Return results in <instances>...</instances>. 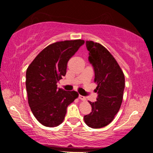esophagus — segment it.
<instances>
[{
    "mask_svg": "<svg viewBox=\"0 0 153 153\" xmlns=\"http://www.w3.org/2000/svg\"><path fill=\"white\" fill-rule=\"evenodd\" d=\"M79 99H80V100H86V97H84V96H82V95H79Z\"/></svg>",
    "mask_w": 153,
    "mask_h": 153,
    "instance_id": "obj_1",
    "label": "esophagus"
}]
</instances>
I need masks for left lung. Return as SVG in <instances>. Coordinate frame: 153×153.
Masks as SVG:
<instances>
[{"label": "left lung", "mask_w": 153, "mask_h": 153, "mask_svg": "<svg viewBox=\"0 0 153 153\" xmlns=\"http://www.w3.org/2000/svg\"><path fill=\"white\" fill-rule=\"evenodd\" d=\"M89 61L94 67V82L97 86V100L90 102L92 112L84 120L90 128L105 127L118 113L123 100L125 77L117 61L107 48L99 43L87 40Z\"/></svg>", "instance_id": "left-lung-1"}]
</instances>
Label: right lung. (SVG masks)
<instances>
[{"label":"right lung","mask_w":153,"mask_h":153,"mask_svg":"<svg viewBox=\"0 0 153 153\" xmlns=\"http://www.w3.org/2000/svg\"><path fill=\"white\" fill-rule=\"evenodd\" d=\"M84 44L83 40H65L46 46L28 66L26 90L28 103L36 120L46 127L63 122L67 108L78 97L76 91L58 88L57 83L66 74L67 62Z\"/></svg>","instance_id":"obj_1"}]
</instances>
